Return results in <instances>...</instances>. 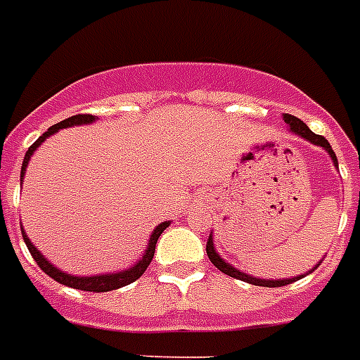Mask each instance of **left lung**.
I'll list each match as a JSON object with an SVG mask.
<instances>
[{
    "label": "left lung",
    "mask_w": 360,
    "mask_h": 360,
    "mask_svg": "<svg viewBox=\"0 0 360 360\" xmlns=\"http://www.w3.org/2000/svg\"><path fill=\"white\" fill-rule=\"evenodd\" d=\"M284 117V123L290 127V132L291 134L295 136H301L302 140L310 141V143H314V146H319L323 147L325 151L329 153L330 160H333V164H335L336 168H338V158H336L335 151H333V147H330V143L327 140H325L323 136L319 134H314L312 130L308 129L307 124L302 123L299 117H295V115H290V114H284L282 115ZM205 250H207V256L209 259L213 262V265L219 271H222L224 274H228V276H231V278H237V280H243V282H248V284H254V285H263V288H280V285H288L291 284V282H295V280H301L302 276H307L308 273H312L314 269L319 267V263H316L310 271H308L307 274H297V276H293V278H276V280H271V278H256V276H252V274H246L243 273V271H239V269H236L231 263H228L226 259H222L220 257V254L217 252V248H214V243H213V231H211V236H209V240H207V246H205Z\"/></svg>",
    "instance_id": "8db88e82"
}]
</instances>
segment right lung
<instances>
[{"label": "right lung", "instance_id": "right-lung-1", "mask_svg": "<svg viewBox=\"0 0 360 360\" xmlns=\"http://www.w3.org/2000/svg\"><path fill=\"white\" fill-rule=\"evenodd\" d=\"M95 120H97L95 115L78 114V115H72V117H69V120H63V121H59V123L52 124V127H50V129H48L44 134L39 136V140H37L35 143H33L30 149H27V153H25L24 162H22V169H20V183L24 181L25 168H27V164H30L31 155L37 151V147L41 146L42 141L46 140V138H50L52 134H56L58 130L69 129V127H78V124H91ZM168 226H169V220H166V222L158 224L157 228L153 230V233L149 236V243H147V248H146V252H143V256H141L140 259H138V262L132 265V267L124 269V271H117V273L93 274V276H75V274L65 273V271H61V269H58L56 265H52V263L48 262L46 257L42 256L41 252H39V248H35V245L31 243V239L27 237V233L24 231V228H22V237H24L25 246H27V250H30V254L37 262V265H39V267H41L42 271L48 274V276H50V278H53L56 282H59V284L69 285V288H75V290L97 291V293H101V291L120 290V288H123V285H129L130 282H134V280L140 278L141 274L146 273V269L149 267V263H151L153 256H155V246H157L158 237H160V233H162V231L166 230Z\"/></svg>", "mask_w": 360, "mask_h": 360}]
</instances>
